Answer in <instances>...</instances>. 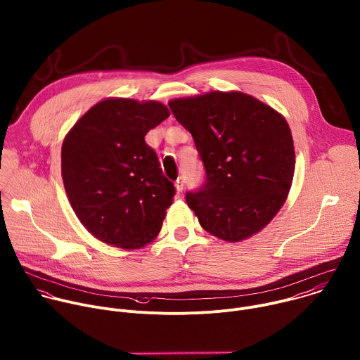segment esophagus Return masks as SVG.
<instances>
[{"label": "esophagus", "instance_id": "esophagus-1", "mask_svg": "<svg viewBox=\"0 0 360 360\" xmlns=\"http://www.w3.org/2000/svg\"><path fill=\"white\" fill-rule=\"evenodd\" d=\"M174 186H176V190H177L179 193H181L183 188H184V179H183V177H179V179L176 180Z\"/></svg>", "mask_w": 360, "mask_h": 360}]
</instances>
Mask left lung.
<instances>
[{
    "mask_svg": "<svg viewBox=\"0 0 360 360\" xmlns=\"http://www.w3.org/2000/svg\"><path fill=\"white\" fill-rule=\"evenodd\" d=\"M193 136L205 169L186 194L200 226L238 243L261 231L288 197L295 152L291 129L271 106L243 92H210L169 102Z\"/></svg>",
    "mask_w": 360,
    "mask_h": 360,
    "instance_id": "obj_1",
    "label": "left lung"
}]
</instances>
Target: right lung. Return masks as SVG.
I'll list each match as a JSON object with an SVG mask.
<instances>
[{
    "instance_id": "1",
    "label": "right lung",
    "mask_w": 360,
    "mask_h": 360,
    "mask_svg": "<svg viewBox=\"0 0 360 360\" xmlns=\"http://www.w3.org/2000/svg\"><path fill=\"white\" fill-rule=\"evenodd\" d=\"M169 116L167 106L156 101L108 98L65 136V191L95 238L136 250L158 237L176 190L145 136Z\"/></svg>"
}]
</instances>
